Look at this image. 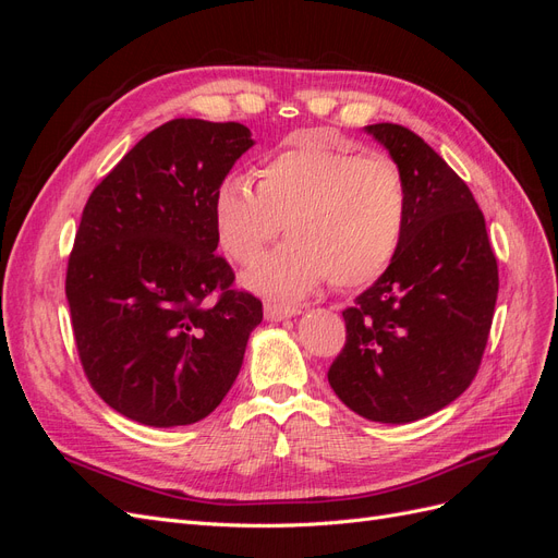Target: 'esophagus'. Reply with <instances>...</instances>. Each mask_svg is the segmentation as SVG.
I'll return each instance as SVG.
<instances>
[{
	"label": "esophagus",
	"instance_id": "obj_1",
	"mask_svg": "<svg viewBox=\"0 0 558 558\" xmlns=\"http://www.w3.org/2000/svg\"><path fill=\"white\" fill-rule=\"evenodd\" d=\"M300 314V307L291 305H279V302H265V318L267 320H281V318H291Z\"/></svg>",
	"mask_w": 558,
	"mask_h": 558
}]
</instances>
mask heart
<instances>
[{"label":"heart","mask_w":558,"mask_h":558,"mask_svg":"<svg viewBox=\"0 0 558 558\" xmlns=\"http://www.w3.org/2000/svg\"><path fill=\"white\" fill-rule=\"evenodd\" d=\"M230 174L211 195L216 242L240 265L256 263L283 226L291 240L244 272L251 291L295 300L326 279L337 289L375 281L408 226L404 174L388 156H361L347 142L300 134L256 170Z\"/></svg>","instance_id":"obj_1"}]
</instances>
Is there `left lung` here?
<instances>
[{"instance_id": "obj_1", "label": "left lung", "mask_w": 558, "mask_h": 558, "mask_svg": "<svg viewBox=\"0 0 558 558\" xmlns=\"http://www.w3.org/2000/svg\"><path fill=\"white\" fill-rule=\"evenodd\" d=\"M365 132L388 150L410 195L386 272L344 310L347 344L328 369L335 396L379 424H410L475 379L498 298L484 214L465 181L412 130Z\"/></svg>"}]
</instances>
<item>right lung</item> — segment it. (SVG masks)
Listing matches in <instances>:
<instances>
[{
	"label": "right lung",
	"mask_w": 558,
	"mask_h": 558,
	"mask_svg": "<svg viewBox=\"0 0 558 558\" xmlns=\"http://www.w3.org/2000/svg\"><path fill=\"white\" fill-rule=\"evenodd\" d=\"M256 144L240 123L148 132L86 202L66 267L74 340L109 408L154 428L209 416L240 375L263 302L216 256L211 195Z\"/></svg>",
	"instance_id": "obj_1"
}]
</instances>
